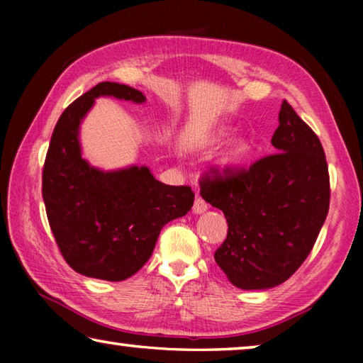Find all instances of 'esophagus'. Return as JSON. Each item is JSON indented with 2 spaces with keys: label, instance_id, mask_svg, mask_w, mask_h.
Returning a JSON list of instances; mask_svg holds the SVG:
<instances>
[{
  "label": "esophagus",
  "instance_id": "esophagus-1",
  "mask_svg": "<svg viewBox=\"0 0 363 363\" xmlns=\"http://www.w3.org/2000/svg\"><path fill=\"white\" fill-rule=\"evenodd\" d=\"M208 210V203L206 201L201 199V196H196L195 201H194V213L195 214H201Z\"/></svg>",
  "mask_w": 363,
  "mask_h": 363
}]
</instances>
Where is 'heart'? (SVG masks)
<instances>
[{"label": "heart", "mask_w": 363, "mask_h": 363, "mask_svg": "<svg viewBox=\"0 0 363 363\" xmlns=\"http://www.w3.org/2000/svg\"><path fill=\"white\" fill-rule=\"evenodd\" d=\"M232 134H233L232 128H218V130H214L213 133L208 134L205 144L210 145V147L219 145V144H223L224 140L229 139ZM251 150H253V145H251L248 139L242 138V139L233 140L229 149H227L220 164H223L224 169L240 168L242 164L248 160Z\"/></svg>", "instance_id": "obj_1"}]
</instances>
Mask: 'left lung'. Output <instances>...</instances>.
I'll use <instances>...</instances> for the list:
<instances>
[{
  "instance_id": "1",
  "label": "left lung",
  "mask_w": 363,
  "mask_h": 363,
  "mask_svg": "<svg viewBox=\"0 0 363 363\" xmlns=\"http://www.w3.org/2000/svg\"><path fill=\"white\" fill-rule=\"evenodd\" d=\"M270 144L277 153L250 169L216 173L200 182V195L223 210L229 225L214 261L240 290H269L290 279L311 253L328 214L322 144L286 101Z\"/></svg>"
}]
</instances>
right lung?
Wrapping results in <instances>:
<instances>
[{"label": "right lung", "mask_w": 363, "mask_h": 363, "mask_svg": "<svg viewBox=\"0 0 363 363\" xmlns=\"http://www.w3.org/2000/svg\"><path fill=\"white\" fill-rule=\"evenodd\" d=\"M99 97L145 102L131 86L104 82L70 104L49 144L43 200L69 266L84 277L121 281L149 261L163 225L192 210L194 192L157 181L145 164L106 171L83 157L79 130Z\"/></svg>", "instance_id": "1"}]
</instances>
